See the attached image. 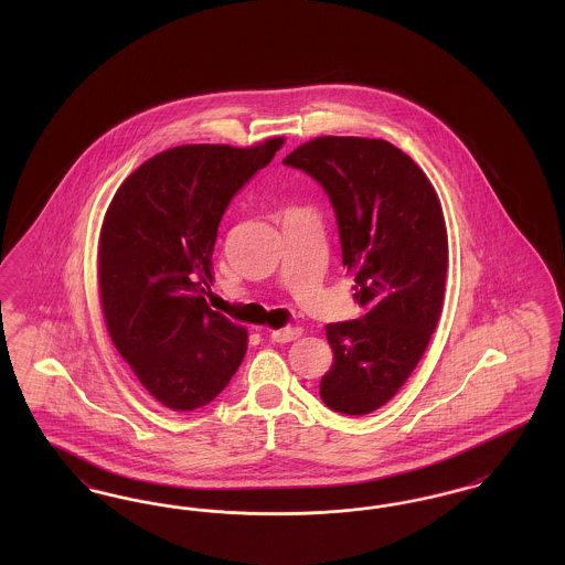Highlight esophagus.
I'll list each match as a JSON object with an SVG mask.
<instances>
[{
	"instance_id": "34e87169",
	"label": "esophagus",
	"mask_w": 565,
	"mask_h": 565,
	"mask_svg": "<svg viewBox=\"0 0 565 565\" xmlns=\"http://www.w3.org/2000/svg\"><path fill=\"white\" fill-rule=\"evenodd\" d=\"M302 334V330L300 328H281V330H273L270 332V341H275V343H290V341H295Z\"/></svg>"
}]
</instances>
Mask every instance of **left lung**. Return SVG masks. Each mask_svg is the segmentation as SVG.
Segmentation results:
<instances>
[{
    "label": "left lung",
    "mask_w": 565,
    "mask_h": 565,
    "mask_svg": "<svg viewBox=\"0 0 565 565\" xmlns=\"http://www.w3.org/2000/svg\"><path fill=\"white\" fill-rule=\"evenodd\" d=\"M284 164L311 175L337 215L343 267L353 270L360 320L328 323L334 362L326 406L366 415L415 371L438 323L449 265L447 226L426 173L383 139L318 137Z\"/></svg>",
    "instance_id": "1"
}]
</instances>
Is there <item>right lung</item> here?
Instances as JSON below:
<instances>
[{
	"instance_id": "right-lung-1",
	"label": "right lung",
	"mask_w": 565,
	"mask_h": 565,
	"mask_svg": "<svg viewBox=\"0 0 565 565\" xmlns=\"http://www.w3.org/2000/svg\"><path fill=\"white\" fill-rule=\"evenodd\" d=\"M178 146L143 162L114 194L99 237L109 337L137 381L171 411L212 403L237 373L243 326L207 307L220 220L281 148Z\"/></svg>"
}]
</instances>
